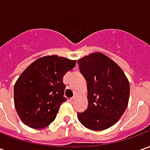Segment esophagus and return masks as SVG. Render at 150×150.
<instances>
[{"instance_id": "34e87169", "label": "esophagus", "mask_w": 150, "mask_h": 150, "mask_svg": "<svg viewBox=\"0 0 150 150\" xmlns=\"http://www.w3.org/2000/svg\"><path fill=\"white\" fill-rule=\"evenodd\" d=\"M75 99H76V97H75V96H73V97H71L70 99V101H71V102H74V101L75 100Z\"/></svg>"}]
</instances>
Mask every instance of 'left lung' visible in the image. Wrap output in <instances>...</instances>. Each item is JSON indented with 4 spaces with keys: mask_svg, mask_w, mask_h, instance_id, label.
I'll use <instances>...</instances> for the list:
<instances>
[{
    "mask_svg": "<svg viewBox=\"0 0 150 150\" xmlns=\"http://www.w3.org/2000/svg\"><path fill=\"white\" fill-rule=\"evenodd\" d=\"M79 71L88 86V105L78 119L91 130L110 128L128 106L130 86L116 62L101 53H93L78 60Z\"/></svg>",
    "mask_w": 150,
    "mask_h": 150,
    "instance_id": "8db88e82",
    "label": "left lung"
}]
</instances>
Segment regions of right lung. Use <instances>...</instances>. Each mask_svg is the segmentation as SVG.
<instances>
[{"mask_svg":"<svg viewBox=\"0 0 150 150\" xmlns=\"http://www.w3.org/2000/svg\"><path fill=\"white\" fill-rule=\"evenodd\" d=\"M75 60L45 56L32 62L14 85V104L21 121L33 129H43L54 120L63 95V76L75 67Z\"/></svg>","mask_w":150,"mask_h":150,"instance_id":"1","label":"right lung"}]
</instances>
